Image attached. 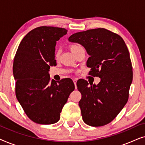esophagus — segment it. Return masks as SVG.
<instances>
[{
    "instance_id": "esophagus-1",
    "label": "esophagus",
    "mask_w": 145,
    "mask_h": 145,
    "mask_svg": "<svg viewBox=\"0 0 145 145\" xmlns=\"http://www.w3.org/2000/svg\"><path fill=\"white\" fill-rule=\"evenodd\" d=\"M73 82H74V85H75V86H76V79H73Z\"/></svg>"
}]
</instances>
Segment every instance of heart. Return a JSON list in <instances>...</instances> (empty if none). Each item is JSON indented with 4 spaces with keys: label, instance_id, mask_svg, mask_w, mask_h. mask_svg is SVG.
Wrapping results in <instances>:
<instances>
[{
    "label": "heart",
    "instance_id": "obj_1",
    "mask_svg": "<svg viewBox=\"0 0 145 145\" xmlns=\"http://www.w3.org/2000/svg\"><path fill=\"white\" fill-rule=\"evenodd\" d=\"M79 47H80V46H79V45H76V44H71V45H70L69 46V49H70V50L72 51L73 53H74V51H76V49H78ZM59 57V53L58 52V51H57V52L55 53V57L56 59H58Z\"/></svg>",
    "mask_w": 145,
    "mask_h": 145
}]
</instances>
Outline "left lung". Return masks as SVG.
Returning a JSON list of instances; mask_svg holds the SVG:
<instances>
[{
	"mask_svg": "<svg viewBox=\"0 0 145 145\" xmlns=\"http://www.w3.org/2000/svg\"><path fill=\"white\" fill-rule=\"evenodd\" d=\"M69 40L84 47L90 55L89 75L101 78L97 85L88 86L85 80L76 83L82 94L78 105L82 120L93 127L108 124L128 101L133 68L127 47L120 35L105 28L75 33Z\"/></svg>",
	"mask_w": 145,
	"mask_h": 145,
	"instance_id": "left-lung-1",
	"label": "left lung"
}]
</instances>
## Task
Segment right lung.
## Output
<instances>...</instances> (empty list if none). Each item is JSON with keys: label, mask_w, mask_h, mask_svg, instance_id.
I'll use <instances>...</instances> for the list:
<instances>
[{"label": "right lung", "mask_w": 145, "mask_h": 145, "mask_svg": "<svg viewBox=\"0 0 145 145\" xmlns=\"http://www.w3.org/2000/svg\"><path fill=\"white\" fill-rule=\"evenodd\" d=\"M67 33L62 27L43 26L32 29L20 43L14 57L13 74L16 96L33 122L57 123L69 95L74 90L71 78L55 81L49 76L55 59L56 41Z\"/></svg>", "instance_id": "add662e5"}]
</instances>
